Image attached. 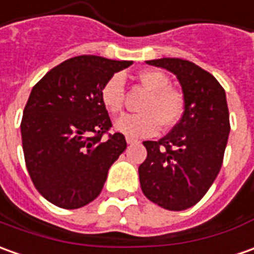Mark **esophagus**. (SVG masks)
I'll list each match as a JSON object with an SVG mask.
<instances>
[{"label": "esophagus", "instance_id": "esophagus-1", "mask_svg": "<svg viewBox=\"0 0 254 254\" xmlns=\"http://www.w3.org/2000/svg\"><path fill=\"white\" fill-rule=\"evenodd\" d=\"M127 144H133V143H137V140H136V139H132V137H127Z\"/></svg>", "mask_w": 254, "mask_h": 254}]
</instances>
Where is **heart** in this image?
Masks as SVG:
<instances>
[{"label": "heart", "mask_w": 254, "mask_h": 254, "mask_svg": "<svg viewBox=\"0 0 254 254\" xmlns=\"http://www.w3.org/2000/svg\"><path fill=\"white\" fill-rule=\"evenodd\" d=\"M137 80L149 96L140 105V114L124 115L115 122V127L132 137L153 136L161 127L168 130L181 121L185 113L184 93L170 86V77L158 69H146L137 73ZM125 82L115 73L104 82L100 89V101L111 115H118L124 110Z\"/></svg>", "instance_id": "1"}]
</instances>
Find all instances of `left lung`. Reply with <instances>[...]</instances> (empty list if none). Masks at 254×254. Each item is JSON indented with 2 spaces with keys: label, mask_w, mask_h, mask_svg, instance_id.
<instances>
[{
  "label": "left lung",
  "mask_w": 254,
  "mask_h": 254,
  "mask_svg": "<svg viewBox=\"0 0 254 254\" xmlns=\"http://www.w3.org/2000/svg\"><path fill=\"white\" fill-rule=\"evenodd\" d=\"M147 64L177 75L185 113L163 139L143 141L147 158L139 167L141 190L160 207L181 211L199 203L221 170L231 129L225 90L190 61L161 58Z\"/></svg>",
  "instance_id": "1"
}]
</instances>
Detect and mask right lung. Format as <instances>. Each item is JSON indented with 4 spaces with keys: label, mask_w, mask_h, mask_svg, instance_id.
I'll use <instances>...</instances> for the list:
<instances>
[{
    "label": "right lung",
    "mask_w": 254,
    "mask_h": 254,
    "mask_svg": "<svg viewBox=\"0 0 254 254\" xmlns=\"http://www.w3.org/2000/svg\"><path fill=\"white\" fill-rule=\"evenodd\" d=\"M132 61L79 55L34 84L20 122L26 168L33 185L55 206L73 210L97 197L110 167L127 149L100 89Z\"/></svg>",
    "instance_id": "obj_1"
}]
</instances>
